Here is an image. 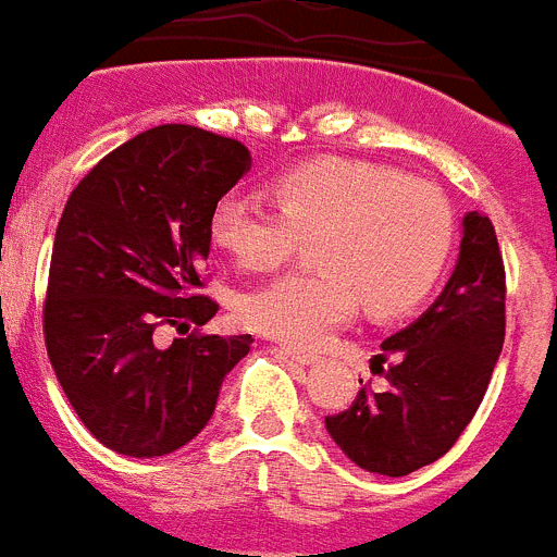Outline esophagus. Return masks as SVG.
Segmentation results:
<instances>
[{
  "label": "esophagus",
  "mask_w": 557,
  "mask_h": 557,
  "mask_svg": "<svg viewBox=\"0 0 557 557\" xmlns=\"http://www.w3.org/2000/svg\"><path fill=\"white\" fill-rule=\"evenodd\" d=\"M282 354L287 356V359H293L295 364H300V367H309V364H314V361H318V356H314V354H306V350L289 348V345H284Z\"/></svg>",
  "instance_id": "34e87169"
}]
</instances>
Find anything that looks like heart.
I'll list each match as a JSON object with an SVG mask.
<instances>
[{
	"instance_id": "heart-1",
	"label": "heart",
	"mask_w": 557,
	"mask_h": 557,
	"mask_svg": "<svg viewBox=\"0 0 557 557\" xmlns=\"http://www.w3.org/2000/svg\"><path fill=\"white\" fill-rule=\"evenodd\" d=\"M275 209L228 193L212 207L209 237L248 273H270L317 239L320 273L287 275L243 300V320L293 348H320L364 309L375 318L420 304L450 257V201L425 178L350 157H318L273 185Z\"/></svg>"
}]
</instances>
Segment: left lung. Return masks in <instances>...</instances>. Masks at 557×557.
I'll use <instances>...</instances> for the list:
<instances>
[{"instance_id":"8db88e82","label":"left lung","mask_w":557,"mask_h":557,"mask_svg":"<svg viewBox=\"0 0 557 557\" xmlns=\"http://www.w3.org/2000/svg\"><path fill=\"white\" fill-rule=\"evenodd\" d=\"M503 339L505 268L497 234L486 215L467 212L450 282L422 318L381 342L372 359L386 389L361 386L350 408L325 417L331 438L367 472L403 478L428 467L475 417Z\"/></svg>"}]
</instances>
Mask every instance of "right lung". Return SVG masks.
<instances>
[{"label": "right lung", "instance_id": "right-lung-1", "mask_svg": "<svg viewBox=\"0 0 557 557\" xmlns=\"http://www.w3.org/2000/svg\"><path fill=\"white\" fill-rule=\"evenodd\" d=\"M251 171L239 140L187 124L140 132L69 196L44 304L46 354L76 417L121 456L185 447L215 411L251 334L193 331L157 348L162 325H207L198 289L212 207Z\"/></svg>", "mask_w": 557, "mask_h": 557}]
</instances>
